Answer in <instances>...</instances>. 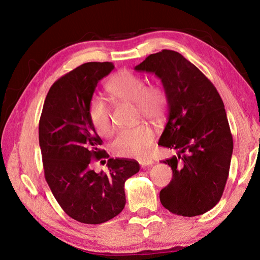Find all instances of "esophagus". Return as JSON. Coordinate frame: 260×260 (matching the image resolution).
Wrapping results in <instances>:
<instances>
[{
	"instance_id": "1",
	"label": "esophagus",
	"mask_w": 260,
	"mask_h": 260,
	"mask_svg": "<svg viewBox=\"0 0 260 260\" xmlns=\"http://www.w3.org/2000/svg\"><path fill=\"white\" fill-rule=\"evenodd\" d=\"M139 164L142 167H151L154 164V161L149 158H141V159H139Z\"/></svg>"
}]
</instances>
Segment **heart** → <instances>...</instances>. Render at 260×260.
I'll return each instance as SVG.
<instances>
[{
    "instance_id": "heart-1",
    "label": "heart",
    "mask_w": 260,
    "mask_h": 260,
    "mask_svg": "<svg viewBox=\"0 0 260 260\" xmlns=\"http://www.w3.org/2000/svg\"><path fill=\"white\" fill-rule=\"evenodd\" d=\"M106 90L119 101L135 103L138 116H143L154 121L159 120L166 112L167 95L157 85H146L145 80L129 70L117 73L106 84ZM91 124L101 137L109 138L114 132L111 113L103 99L94 95L88 106ZM154 140V130L147 123L123 129L113 141V152L120 157L145 156Z\"/></svg>"
}]
</instances>
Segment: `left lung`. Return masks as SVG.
Here are the masks:
<instances>
[{
  "label": "left lung",
  "instance_id": "8db88e82",
  "mask_svg": "<svg viewBox=\"0 0 260 260\" xmlns=\"http://www.w3.org/2000/svg\"><path fill=\"white\" fill-rule=\"evenodd\" d=\"M158 77L167 95L168 121L158 145L177 152L162 162L172 180L159 193L172 214L203 215L217 205L226 183L233 139L223 102L201 70L175 51L151 54L135 67Z\"/></svg>",
  "mask_w": 260,
  "mask_h": 260
}]
</instances>
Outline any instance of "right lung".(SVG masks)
Instances as JSON below:
<instances>
[{
  "mask_svg": "<svg viewBox=\"0 0 260 260\" xmlns=\"http://www.w3.org/2000/svg\"><path fill=\"white\" fill-rule=\"evenodd\" d=\"M113 62H85L55 81L45 98L39 122L44 176L55 200L81 223L100 224L125 205L124 182L140 170L135 159L109 158L108 171L90 168L93 158H108L90 122L89 102Z\"/></svg>",
  "mask_w": 260,
  "mask_h": 260,
  "instance_id": "obj_1",
  "label": "right lung"
}]
</instances>
